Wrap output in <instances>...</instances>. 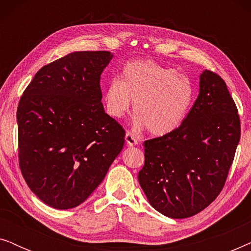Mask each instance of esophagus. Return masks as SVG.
Listing matches in <instances>:
<instances>
[{
  "label": "esophagus",
  "instance_id": "34e87169",
  "mask_svg": "<svg viewBox=\"0 0 251 251\" xmlns=\"http://www.w3.org/2000/svg\"><path fill=\"white\" fill-rule=\"evenodd\" d=\"M126 143L128 144V146H135L138 144V139H137L136 136H133L131 132L126 133Z\"/></svg>",
  "mask_w": 251,
  "mask_h": 251
}]
</instances>
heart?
<instances>
[{"label":"heart","mask_w":251,"mask_h":251,"mask_svg":"<svg viewBox=\"0 0 251 251\" xmlns=\"http://www.w3.org/2000/svg\"><path fill=\"white\" fill-rule=\"evenodd\" d=\"M194 85L186 75L153 60L129 61L121 80L112 78L104 89L106 112L113 119L126 114L133 100V125L164 136L183 125L194 100Z\"/></svg>","instance_id":"1"}]
</instances>
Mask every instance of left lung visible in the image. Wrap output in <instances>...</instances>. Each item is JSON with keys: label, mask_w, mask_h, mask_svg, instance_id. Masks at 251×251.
Instances as JSON below:
<instances>
[{"label": "left lung", "mask_w": 251, "mask_h": 251, "mask_svg": "<svg viewBox=\"0 0 251 251\" xmlns=\"http://www.w3.org/2000/svg\"><path fill=\"white\" fill-rule=\"evenodd\" d=\"M199 85L183 125L144 143L140 187L150 204L170 218L197 215L218 197L241 136L238 109L224 80L204 70Z\"/></svg>", "instance_id": "8db88e82"}]
</instances>
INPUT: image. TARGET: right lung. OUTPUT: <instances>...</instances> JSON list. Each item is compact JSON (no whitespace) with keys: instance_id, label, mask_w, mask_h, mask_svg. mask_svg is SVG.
<instances>
[{"instance_id":"add662e5","label":"right lung","mask_w":251,"mask_h":251,"mask_svg":"<svg viewBox=\"0 0 251 251\" xmlns=\"http://www.w3.org/2000/svg\"><path fill=\"white\" fill-rule=\"evenodd\" d=\"M112 58L109 51L68 53L41 68L20 98V170L54 209L87 200L125 145V130L101 104L100 75Z\"/></svg>"}]
</instances>
